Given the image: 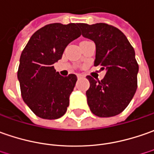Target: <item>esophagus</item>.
Masks as SVG:
<instances>
[{
  "label": "esophagus",
  "mask_w": 154,
  "mask_h": 154,
  "mask_svg": "<svg viewBox=\"0 0 154 154\" xmlns=\"http://www.w3.org/2000/svg\"><path fill=\"white\" fill-rule=\"evenodd\" d=\"M82 77H84V76H83V75H82V74H77V78H78V79L82 78Z\"/></svg>",
  "instance_id": "obj_1"
}]
</instances>
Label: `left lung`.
I'll return each mask as SVG.
<instances>
[{
	"label": "left lung",
	"instance_id": "left-lung-1",
	"mask_svg": "<svg viewBox=\"0 0 154 154\" xmlns=\"http://www.w3.org/2000/svg\"><path fill=\"white\" fill-rule=\"evenodd\" d=\"M83 37L95 44L94 66H101L106 75L101 81L87 76L88 105L94 115L107 118L121 113L130 104L137 88L139 66L135 50L118 28L99 23L80 24Z\"/></svg>",
	"mask_w": 154,
	"mask_h": 154
}]
</instances>
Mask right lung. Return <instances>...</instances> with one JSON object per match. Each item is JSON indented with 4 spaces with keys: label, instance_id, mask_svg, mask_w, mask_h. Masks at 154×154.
<instances>
[{
    "label": "right lung",
    "instance_id": "add662e5",
    "mask_svg": "<svg viewBox=\"0 0 154 154\" xmlns=\"http://www.w3.org/2000/svg\"><path fill=\"white\" fill-rule=\"evenodd\" d=\"M78 25H45L31 35L21 54L18 79L22 98L42 119H60L69 106L77 77L75 74L62 77L54 64L62 58L67 45L81 35Z\"/></svg>",
    "mask_w": 154,
    "mask_h": 154
}]
</instances>
